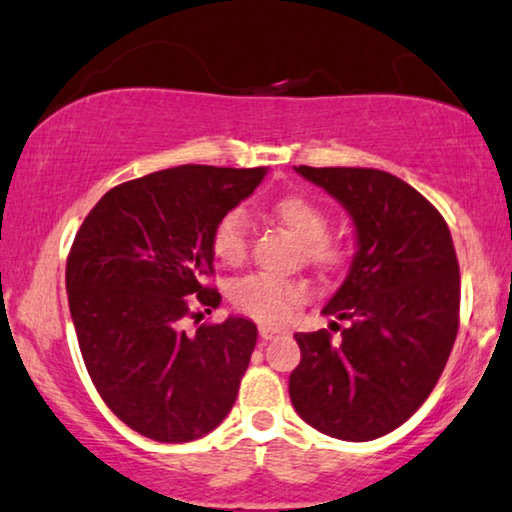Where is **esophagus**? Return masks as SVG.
<instances>
[{
    "mask_svg": "<svg viewBox=\"0 0 512 512\" xmlns=\"http://www.w3.org/2000/svg\"><path fill=\"white\" fill-rule=\"evenodd\" d=\"M258 334H261V338H265V341H270V338H274V336L286 334V329L279 325H261L258 327Z\"/></svg>",
    "mask_w": 512,
    "mask_h": 512,
    "instance_id": "1",
    "label": "esophagus"
}]
</instances>
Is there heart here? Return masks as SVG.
Masks as SVG:
<instances>
[{"label": "heart", "instance_id": "obj_1", "mask_svg": "<svg viewBox=\"0 0 512 512\" xmlns=\"http://www.w3.org/2000/svg\"><path fill=\"white\" fill-rule=\"evenodd\" d=\"M272 215L281 226L302 242V254L322 272H338L352 261V245L343 238L327 235V210L309 196L286 194L272 203ZM212 251L226 265H238L247 256V217L231 210L219 219L212 231ZM306 297L304 286L283 281L270 274H249L233 283L231 300L240 311L258 320L286 318L295 304Z\"/></svg>", "mask_w": 512, "mask_h": 512}]
</instances>
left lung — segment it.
<instances>
[{
	"label": "left lung",
	"mask_w": 512,
	"mask_h": 512,
	"mask_svg": "<svg viewBox=\"0 0 512 512\" xmlns=\"http://www.w3.org/2000/svg\"><path fill=\"white\" fill-rule=\"evenodd\" d=\"M341 203L355 224L350 272L322 313L348 320L295 334L300 366L288 391L295 412L329 437L371 442L426 403L460 322V267L437 208L380 169L295 167Z\"/></svg>",
	"instance_id": "obj_1"
}]
</instances>
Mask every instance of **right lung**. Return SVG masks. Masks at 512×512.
I'll return each mask as SVG.
<instances>
[{"label":"right lung","instance_id":"right-lung-1","mask_svg":"<svg viewBox=\"0 0 512 512\" xmlns=\"http://www.w3.org/2000/svg\"><path fill=\"white\" fill-rule=\"evenodd\" d=\"M267 169L206 164L116 185L86 215L70 247L66 290L93 384L125 426L164 444L208 435L226 419L258 329L242 316L185 332L222 302L212 231L261 185ZM195 300L190 301L189 297Z\"/></svg>","mask_w":512,"mask_h":512}]
</instances>
